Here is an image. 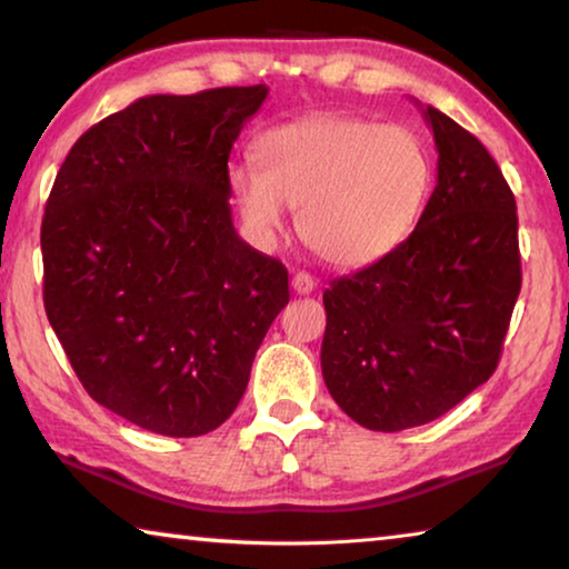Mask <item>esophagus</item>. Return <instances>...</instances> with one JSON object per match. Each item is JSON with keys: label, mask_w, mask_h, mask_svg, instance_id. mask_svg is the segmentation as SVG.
<instances>
[{"label": "esophagus", "mask_w": 569, "mask_h": 569, "mask_svg": "<svg viewBox=\"0 0 569 569\" xmlns=\"http://www.w3.org/2000/svg\"><path fill=\"white\" fill-rule=\"evenodd\" d=\"M292 290L298 295H310L316 290V279H312L308 271H298V274L292 277Z\"/></svg>", "instance_id": "esophagus-1"}]
</instances>
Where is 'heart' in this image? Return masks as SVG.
<instances>
[{"instance_id": "obj_1", "label": "heart", "mask_w": 569, "mask_h": 569, "mask_svg": "<svg viewBox=\"0 0 569 569\" xmlns=\"http://www.w3.org/2000/svg\"><path fill=\"white\" fill-rule=\"evenodd\" d=\"M236 163L228 187L243 223L271 246L300 208V233L336 267H367L398 249L421 216L431 161L418 136L353 114L284 122Z\"/></svg>"}]
</instances>
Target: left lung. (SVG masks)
I'll return each mask as SVG.
<instances>
[{
  "label": "left lung",
  "mask_w": 569,
  "mask_h": 569,
  "mask_svg": "<svg viewBox=\"0 0 569 569\" xmlns=\"http://www.w3.org/2000/svg\"><path fill=\"white\" fill-rule=\"evenodd\" d=\"M423 120L439 167L421 220L398 249L323 292V380L369 431L423 426L488 382L521 292L503 171L436 107Z\"/></svg>",
  "instance_id": "obj_1"
}]
</instances>
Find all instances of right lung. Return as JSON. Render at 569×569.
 <instances>
[{
  "label": "right lung",
  "mask_w": 569,
  "mask_h": 569,
  "mask_svg": "<svg viewBox=\"0 0 569 569\" xmlns=\"http://www.w3.org/2000/svg\"><path fill=\"white\" fill-rule=\"evenodd\" d=\"M267 92L141 97L73 143L46 202V316L84 390L146 431H216L290 300L228 204L230 148Z\"/></svg>",
  "instance_id": "add662e5"
}]
</instances>
